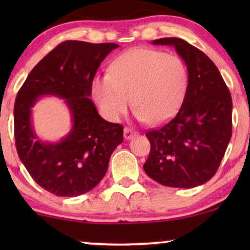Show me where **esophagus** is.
I'll list each match as a JSON object with an SVG mask.
<instances>
[{
  "label": "esophagus",
  "mask_w": 250,
  "mask_h": 250,
  "mask_svg": "<svg viewBox=\"0 0 250 250\" xmlns=\"http://www.w3.org/2000/svg\"><path fill=\"white\" fill-rule=\"evenodd\" d=\"M135 135H136V132L133 131L132 128H129V127L124 128V138H125V140H129V139L134 138Z\"/></svg>",
  "instance_id": "1"
}]
</instances>
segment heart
I'll return each mask as SVG.
<instances>
[{"mask_svg": "<svg viewBox=\"0 0 250 250\" xmlns=\"http://www.w3.org/2000/svg\"><path fill=\"white\" fill-rule=\"evenodd\" d=\"M187 88L188 70L181 58L139 47L116 58L109 74L95 77L92 93L110 121L124 114L132 97L136 118L159 124L177 111Z\"/></svg>", "mask_w": 250, "mask_h": 250, "instance_id": "heart-1", "label": "heart"}]
</instances>
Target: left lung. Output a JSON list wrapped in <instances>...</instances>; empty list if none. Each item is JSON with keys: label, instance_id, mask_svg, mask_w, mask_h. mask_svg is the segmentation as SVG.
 <instances>
[{"label": "left lung", "instance_id": "1", "mask_svg": "<svg viewBox=\"0 0 250 250\" xmlns=\"http://www.w3.org/2000/svg\"><path fill=\"white\" fill-rule=\"evenodd\" d=\"M170 45L184 60L188 88L175 117L146 133L150 153L146 175L163 186L190 189L217 172L232 135V99L215 63L182 39L155 40Z\"/></svg>", "mask_w": 250, "mask_h": 250}]
</instances>
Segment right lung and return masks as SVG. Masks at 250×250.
Wrapping results in <instances>:
<instances>
[{"mask_svg": "<svg viewBox=\"0 0 250 250\" xmlns=\"http://www.w3.org/2000/svg\"><path fill=\"white\" fill-rule=\"evenodd\" d=\"M115 43L64 41L30 71L17 94V152L33 180L59 197H76L104 179L111 153L123 142V126L104 121L91 101L92 82ZM42 95L65 99L73 127L57 144L42 143L33 132L31 108Z\"/></svg>", "mask_w": 250, "mask_h": 250, "instance_id": "right-lung-1", "label": "right lung"}]
</instances>
